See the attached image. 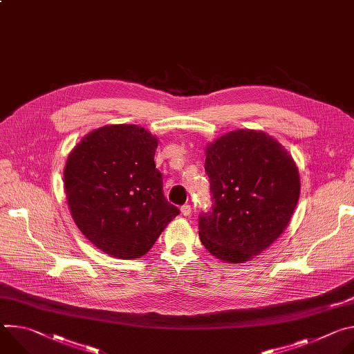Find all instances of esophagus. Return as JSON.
<instances>
[{"mask_svg": "<svg viewBox=\"0 0 354 354\" xmlns=\"http://www.w3.org/2000/svg\"><path fill=\"white\" fill-rule=\"evenodd\" d=\"M180 213H182V216H185V217L190 216V214H192V207H190V205H183V206L180 207Z\"/></svg>", "mask_w": 354, "mask_h": 354, "instance_id": "esophagus-1", "label": "esophagus"}]
</instances>
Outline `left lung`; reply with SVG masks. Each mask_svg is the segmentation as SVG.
Returning a JSON list of instances; mask_svg holds the SVG:
<instances>
[{"label":"left lung","instance_id":"8db88e82","mask_svg":"<svg viewBox=\"0 0 354 354\" xmlns=\"http://www.w3.org/2000/svg\"><path fill=\"white\" fill-rule=\"evenodd\" d=\"M212 210L198 236L223 262L259 255L286 230L299 197V175L287 149L263 131H230L206 148Z\"/></svg>","mask_w":354,"mask_h":354}]
</instances>
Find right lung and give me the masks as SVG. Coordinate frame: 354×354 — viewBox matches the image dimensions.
I'll return each mask as SVG.
<instances>
[{
	"mask_svg": "<svg viewBox=\"0 0 354 354\" xmlns=\"http://www.w3.org/2000/svg\"><path fill=\"white\" fill-rule=\"evenodd\" d=\"M158 140L136 124L86 134L70 153L64 187L71 216L96 248L119 259L145 255L178 214L156 168Z\"/></svg>",
	"mask_w": 354,
	"mask_h": 354,
	"instance_id": "1",
	"label": "right lung"
}]
</instances>
